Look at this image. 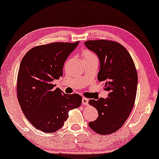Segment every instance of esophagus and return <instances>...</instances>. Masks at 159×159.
Wrapping results in <instances>:
<instances>
[{"label":"esophagus","instance_id":"obj_1","mask_svg":"<svg viewBox=\"0 0 159 159\" xmlns=\"http://www.w3.org/2000/svg\"><path fill=\"white\" fill-rule=\"evenodd\" d=\"M82 104H84V105H88L89 104V99L86 98H82Z\"/></svg>","mask_w":159,"mask_h":159}]
</instances>
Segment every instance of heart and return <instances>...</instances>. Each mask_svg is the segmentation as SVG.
Masks as SVG:
<instances>
[{"label": "heart", "instance_id": "obj_1", "mask_svg": "<svg viewBox=\"0 0 159 159\" xmlns=\"http://www.w3.org/2000/svg\"><path fill=\"white\" fill-rule=\"evenodd\" d=\"M82 56L84 59H91V58H96V56L94 53H93L91 51L89 50H84L82 53Z\"/></svg>", "mask_w": 159, "mask_h": 159}]
</instances>
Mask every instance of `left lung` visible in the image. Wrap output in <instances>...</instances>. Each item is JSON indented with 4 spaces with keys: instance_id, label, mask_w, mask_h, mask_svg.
Listing matches in <instances>:
<instances>
[{
    "instance_id": "8db88e82",
    "label": "left lung",
    "mask_w": 159,
    "mask_h": 159,
    "mask_svg": "<svg viewBox=\"0 0 159 159\" xmlns=\"http://www.w3.org/2000/svg\"><path fill=\"white\" fill-rule=\"evenodd\" d=\"M84 44L98 55L100 62L98 80L109 91L106 99L89 101L98 112V118L89 125L96 133L108 135L122 127L133 109L137 91L136 68L127 50L116 41L89 40Z\"/></svg>"
}]
</instances>
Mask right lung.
<instances>
[{"mask_svg":"<svg viewBox=\"0 0 159 159\" xmlns=\"http://www.w3.org/2000/svg\"><path fill=\"white\" fill-rule=\"evenodd\" d=\"M79 42L35 46L22 59L17 76L18 101L37 129L45 133L57 131L64 125L69 111L81 105V95L65 94L52 83L63 75L64 62Z\"/></svg>","mask_w":159,"mask_h":159,"instance_id":"add662e5","label":"right lung"}]
</instances>
